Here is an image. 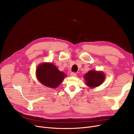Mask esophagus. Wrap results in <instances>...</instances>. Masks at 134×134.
<instances>
[{
	"label": "esophagus",
	"instance_id": "34e87169",
	"mask_svg": "<svg viewBox=\"0 0 134 134\" xmlns=\"http://www.w3.org/2000/svg\"><path fill=\"white\" fill-rule=\"evenodd\" d=\"M71 76H76V74L75 72H72V73H71Z\"/></svg>",
	"mask_w": 134,
	"mask_h": 134
}]
</instances>
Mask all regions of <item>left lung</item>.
<instances>
[{
	"mask_svg": "<svg viewBox=\"0 0 134 134\" xmlns=\"http://www.w3.org/2000/svg\"><path fill=\"white\" fill-rule=\"evenodd\" d=\"M105 78L103 72L91 70L84 75L86 85L91 88L99 86L104 82Z\"/></svg>",
	"mask_w": 134,
	"mask_h": 134,
	"instance_id": "left-lung-1",
	"label": "left lung"
}]
</instances>
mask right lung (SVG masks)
Instances as JSON below:
<instances>
[{
  "instance_id": "obj_1",
  "label": "right lung",
  "mask_w": 134,
  "mask_h": 134,
  "mask_svg": "<svg viewBox=\"0 0 134 134\" xmlns=\"http://www.w3.org/2000/svg\"><path fill=\"white\" fill-rule=\"evenodd\" d=\"M36 73L37 79L42 84L53 88L58 87L66 76L53 63L47 62L40 65Z\"/></svg>"
}]
</instances>
